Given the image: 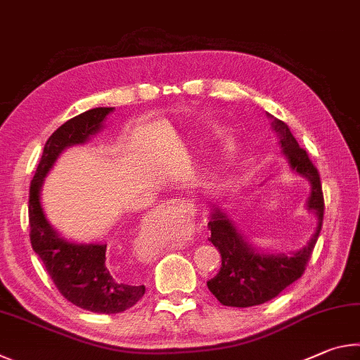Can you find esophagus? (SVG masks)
<instances>
[{
  "label": "esophagus",
  "mask_w": 360,
  "mask_h": 360,
  "mask_svg": "<svg viewBox=\"0 0 360 360\" xmlns=\"http://www.w3.org/2000/svg\"><path fill=\"white\" fill-rule=\"evenodd\" d=\"M156 212L164 213V215L172 217V219H175V223L179 221L180 226H184L185 229H188L191 232L193 226H194V215L191 213H185L186 210H184V204H176V202H169L166 205H161L160 209H156Z\"/></svg>",
  "instance_id": "esophagus-1"
}]
</instances>
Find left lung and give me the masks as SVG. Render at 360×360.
<instances>
[{
    "mask_svg": "<svg viewBox=\"0 0 360 360\" xmlns=\"http://www.w3.org/2000/svg\"><path fill=\"white\" fill-rule=\"evenodd\" d=\"M274 128L280 132L281 147L292 169L311 181L308 209L318 213L319 224L310 243L294 256L257 255L243 242L242 236L237 234L226 215L215 210L209 221L212 232L209 240L221 255V269L215 278L207 281V286L219 304L226 307L247 308L261 305L275 299L283 289L297 281L305 272L323 226L324 194L316 166L308 158L307 151L299 147L285 123L275 120Z\"/></svg>",
    "mask_w": 360,
    "mask_h": 360,
    "instance_id": "left-lung-1",
    "label": "left lung"
}]
</instances>
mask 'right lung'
<instances>
[{"mask_svg": "<svg viewBox=\"0 0 360 360\" xmlns=\"http://www.w3.org/2000/svg\"><path fill=\"white\" fill-rule=\"evenodd\" d=\"M112 107H96L61 124L44 145L41 161L30 185V240L60 294L71 304L93 313L115 314L136 305L145 286L113 278L105 266V245H75L63 240L44 217L39 191L49 169L66 147L84 143L96 132Z\"/></svg>", "mask_w": 360, "mask_h": 360, "instance_id": "add662e5", "label": "right lung"}]
</instances>
